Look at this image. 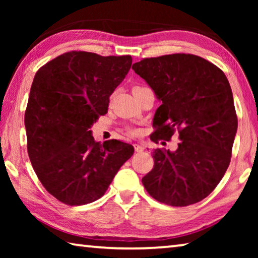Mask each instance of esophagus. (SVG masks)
<instances>
[{"mask_svg": "<svg viewBox=\"0 0 258 258\" xmlns=\"http://www.w3.org/2000/svg\"><path fill=\"white\" fill-rule=\"evenodd\" d=\"M134 149H135V151H137V152H142L143 150H145V148H143V146L141 145V143H135Z\"/></svg>", "mask_w": 258, "mask_h": 258, "instance_id": "esophagus-1", "label": "esophagus"}]
</instances>
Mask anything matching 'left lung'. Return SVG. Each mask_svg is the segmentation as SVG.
Listing matches in <instances>:
<instances>
[{"label":"left lung","instance_id":"1","mask_svg":"<svg viewBox=\"0 0 258 258\" xmlns=\"http://www.w3.org/2000/svg\"><path fill=\"white\" fill-rule=\"evenodd\" d=\"M132 69L161 102L154 117L152 141L171 140L177 149H155V165L142 178L152 198L189 206L206 198L229 167L238 128L232 90L225 74L194 54L143 59Z\"/></svg>","mask_w":258,"mask_h":258}]
</instances>
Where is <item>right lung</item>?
Instances as JSON below:
<instances>
[{"mask_svg": "<svg viewBox=\"0 0 258 258\" xmlns=\"http://www.w3.org/2000/svg\"><path fill=\"white\" fill-rule=\"evenodd\" d=\"M131 64V55L72 51L35 75L25 112L28 156L38 180L59 202H95L134 154L132 145L119 140L95 142L90 130L107 113Z\"/></svg>", "mask_w": 258, "mask_h": 258, "instance_id": "right-lung-1", "label": "right lung"}]
</instances>
